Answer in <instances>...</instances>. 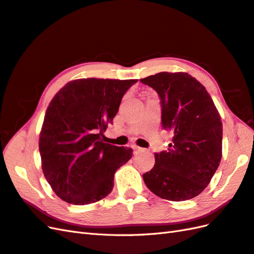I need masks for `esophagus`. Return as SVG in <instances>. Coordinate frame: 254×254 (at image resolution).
<instances>
[{
	"instance_id": "esophagus-1",
	"label": "esophagus",
	"mask_w": 254,
	"mask_h": 254,
	"mask_svg": "<svg viewBox=\"0 0 254 254\" xmlns=\"http://www.w3.org/2000/svg\"><path fill=\"white\" fill-rule=\"evenodd\" d=\"M133 149H134V150H135L136 152H138V151H142V150H144V149L140 148V147H138V146H133Z\"/></svg>"
}]
</instances>
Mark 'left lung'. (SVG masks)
Returning <instances> with one entry per match:
<instances>
[{"mask_svg": "<svg viewBox=\"0 0 254 254\" xmlns=\"http://www.w3.org/2000/svg\"><path fill=\"white\" fill-rule=\"evenodd\" d=\"M157 91L162 127L174 133L167 151L142 175L159 197L181 201L203 192L222 158V122L205 87L188 73H162L140 79Z\"/></svg>", "mask_w": 254, "mask_h": 254, "instance_id": "left-lung-1", "label": "left lung"}]
</instances>
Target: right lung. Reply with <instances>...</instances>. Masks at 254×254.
Segmentation results:
<instances>
[{
	"label": "right lung",
	"instance_id": "right-lung-1",
	"mask_svg": "<svg viewBox=\"0 0 254 254\" xmlns=\"http://www.w3.org/2000/svg\"><path fill=\"white\" fill-rule=\"evenodd\" d=\"M136 79L87 78L58 92L45 114L40 135L42 168L64 201L87 205L114 188V175L132 158V148L104 142V132Z\"/></svg>",
	"mask_w": 254,
	"mask_h": 254
}]
</instances>
